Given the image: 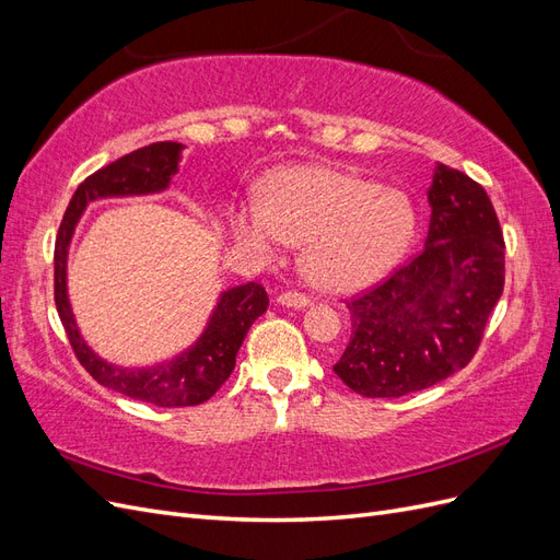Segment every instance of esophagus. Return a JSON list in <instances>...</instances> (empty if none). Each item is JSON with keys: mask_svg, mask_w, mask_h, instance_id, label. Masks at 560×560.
<instances>
[{"mask_svg": "<svg viewBox=\"0 0 560 560\" xmlns=\"http://www.w3.org/2000/svg\"><path fill=\"white\" fill-rule=\"evenodd\" d=\"M278 303H280V306H287V308H306L311 299L306 294H301V292H282L278 296Z\"/></svg>", "mask_w": 560, "mask_h": 560, "instance_id": "1", "label": "esophagus"}]
</instances>
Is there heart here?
Returning a JSON list of instances; mask_svg holds the SVG:
<instances>
[{
	"mask_svg": "<svg viewBox=\"0 0 560 560\" xmlns=\"http://www.w3.org/2000/svg\"><path fill=\"white\" fill-rule=\"evenodd\" d=\"M418 217L411 198L329 165H299L266 182L261 206L231 214L233 238L270 257L306 245V276L327 292H358L409 252Z\"/></svg>",
	"mask_w": 560,
	"mask_h": 560,
	"instance_id": "obj_1",
	"label": "heart"
}]
</instances>
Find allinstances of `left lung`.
<instances>
[{
    "mask_svg": "<svg viewBox=\"0 0 560 560\" xmlns=\"http://www.w3.org/2000/svg\"><path fill=\"white\" fill-rule=\"evenodd\" d=\"M416 257L348 301L352 336L336 376L362 397H404L453 376L479 350L504 287V241L483 186L439 163Z\"/></svg>",
    "mask_w": 560,
    "mask_h": 560,
    "instance_id": "obj_1",
    "label": "left lung"
}]
</instances>
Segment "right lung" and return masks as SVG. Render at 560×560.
I'll return each instance as SVG.
<instances>
[{"mask_svg":"<svg viewBox=\"0 0 560 560\" xmlns=\"http://www.w3.org/2000/svg\"><path fill=\"white\" fill-rule=\"evenodd\" d=\"M182 149L184 147L179 142H154L130 151V154L100 167L97 173L83 179L65 210L54 252L56 308L81 366L100 385L116 389L130 399L165 406V409L208 401L226 383L252 322L268 308L266 290L257 282L231 287L219 296L206 331L189 350L156 366L126 369L97 358L79 334L70 299H67V249H70L74 229L91 200L142 196L167 189V184L177 173Z\"/></svg>","mask_w":560,"mask_h":560,"instance_id":"add662e5","label":"right lung"}]
</instances>
